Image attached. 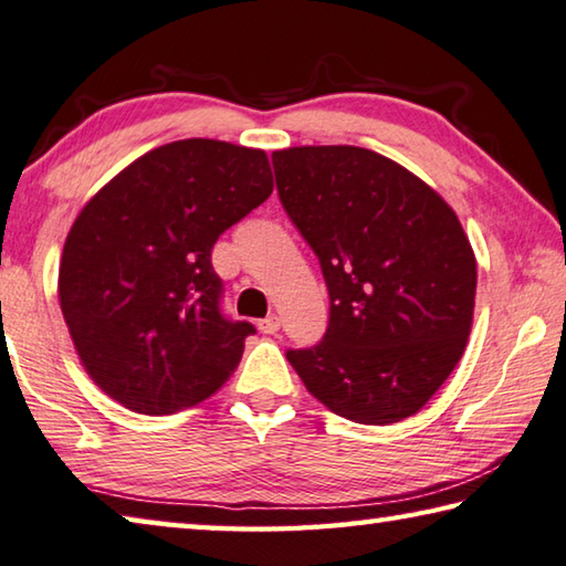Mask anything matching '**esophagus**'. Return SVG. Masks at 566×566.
Instances as JSON below:
<instances>
[{
	"instance_id": "1",
	"label": "esophagus",
	"mask_w": 566,
	"mask_h": 566,
	"mask_svg": "<svg viewBox=\"0 0 566 566\" xmlns=\"http://www.w3.org/2000/svg\"><path fill=\"white\" fill-rule=\"evenodd\" d=\"M258 328H261V333H265V335H273L281 331V318H277V315H268V318L258 323Z\"/></svg>"
}]
</instances>
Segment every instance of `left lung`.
Segmentation results:
<instances>
[{
	"label": "left lung",
	"mask_w": 566,
	"mask_h": 566,
	"mask_svg": "<svg viewBox=\"0 0 566 566\" xmlns=\"http://www.w3.org/2000/svg\"><path fill=\"white\" fill-rule=\"evenodd\" d=\"M273 166L331 293L325 338L289 350V363L340 418H410L450 378L472 331L478 258L458 213L370 148L291 146L273 151Z\"/></svg>",
	"instance_id": "1"
}]
</instances>
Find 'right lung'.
<instances>
[{
  "mask_svg": "<svg viewBox=\"0 0 566 566\" xmlns=\"http://www.w3.org/2000/svg\"><path fill=\"white\" fill-rule=\"evenodd\" d=\"M273 193L263 148L184 138L138 156L88 198L59 261V305L98 388L171 415L223 388L251 323L218 311L211 251Z\"/></svg>",
  "mask_w": 566,
  "mask_h": 566,
  "instance_id": "add662e5",
  "label": "right lung"
}]
</instances>
